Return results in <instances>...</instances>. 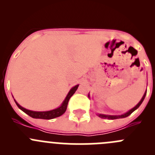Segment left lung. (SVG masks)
Wrapping results in <instances>:
<instances>
[{"instance_id":"8db88e82","label":"left lung","mask_w":155,"mask_h":155,"mask_svg":"<svg viewBox=\"0 0 155 155\" xmlns=\"http://www.w3.org/2000/svg\"><path fill=\"white\" fill-rule=\"evenodd\" d=\"M145 95H146V92H145V93L144 94V95H143V98H142L141 101H140V103H139V104H137V105L135 107H134L132 109H130V111H128V112H127V113L124 114V115H101V114H100V115H99V117H101V118H108V119H112V120L117 119V118H126V117L129 116V115H130V114L132 113L133 112H134V111H135L136 109H138V108L140 107V106L141 105L142 103H143V101H144Z\"/></svg>"}]
</instances>
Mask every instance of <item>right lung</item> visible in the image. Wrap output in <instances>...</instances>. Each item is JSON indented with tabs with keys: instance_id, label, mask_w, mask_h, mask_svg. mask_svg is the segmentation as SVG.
Masks as SVG:
<instances>
[{
	"instance_id": "obj_1",
	"label": "right lung",
	"mask_w": 155,
	"mask_h": 155,
	"mask_svg": "<svg viewBox=\"0 0 155 155\" xmlns=\"http://www.w3.org/2000/svg\"><path fill=\"white\" fill-rule=\"evenodd\" d=\"M78 87H79V85H76L73 87H72L71 90L69 91L68 96L65 98L64 101L63 102V104H61L60 107L57 108L55 109H53V110L51 111H46V112H34V111L28 110V109H26L25 108L19 105L16 101H15V104H16L17 107L19 108L21 110H22L23 112H25L26 114L29 115V116L32 117L34 118H41V119H52V118H57V117L61 116V115H63L64 113L66 111L67 107H68V104L69 102V100L70 99L72 96L73 95V94L75 93L76 90H77Z\"/></svg>"
}]
</instances>
